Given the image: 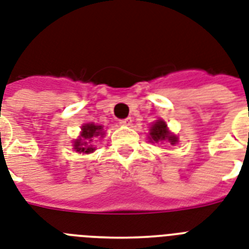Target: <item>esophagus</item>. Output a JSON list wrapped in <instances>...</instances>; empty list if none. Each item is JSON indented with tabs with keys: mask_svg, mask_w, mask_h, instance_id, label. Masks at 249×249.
Instances as JSON below:
<instances>
[{
	"mask_svg": "<svg viewBox=\"0 0 249 249\" xmlns=\"http://www.w3.org/2000/svg\"><path fill=\"white\" fill-rule=\"evenodd\" d=\"M131 118H126V119H123V120H120V124L121 125H125V126H129V125H131Z\"/></svg>",
	"mask_w": 249,
	"mask_h": 249,
	"instance_id": "34e87169",
	"label": "esophagus"
}]
</instances>
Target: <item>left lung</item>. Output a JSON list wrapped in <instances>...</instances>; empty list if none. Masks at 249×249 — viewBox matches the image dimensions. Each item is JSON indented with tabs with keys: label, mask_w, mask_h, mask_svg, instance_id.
<instances>
[{
	"label": "left lung",
	"mask_w": 249,
	"mask_h": 249,
	"mask_svg": "<svg viewBox=\"0 0 249 249\" xmlns=\"http://www.w3.org/2000/svg\"><path fill=\"white\" fill-rule=\"evenodd\" d=\"M149 141L152 143L167 142L170 144L178 143V137L169 131L166 123L163 120H157L149 129Z\"/></svg>",
	"instance_id": "8db88e82"
}]
</instances>
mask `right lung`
<instances>
[{
	"instance_id": "obj_1",
	"label": "right lung",
	"mask_w": 249,
	"mask_h": 249,
	"mask_svg": "<svg viewBox=\"0 0 249 249\" xmlns=\"http://www.w3.org/2000/svg\"><path fill=\"white\" fill-rule=\"evenodd\" d=\"M105 131L102 125H96L93 123L84 124L82 126V133L79 138L74 141V149L79 153H90L94 151V147L92 145L93 138L96 137H104Z\"/></svg>"
}]
</instances>
